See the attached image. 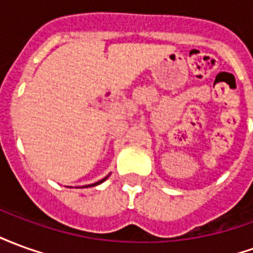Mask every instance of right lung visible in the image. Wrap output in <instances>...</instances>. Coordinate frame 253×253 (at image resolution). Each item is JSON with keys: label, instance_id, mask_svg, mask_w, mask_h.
<instances>
[{"label": "right lung", "instance_id": "add662e5", "mask_svg": "<svg viewBox=\"0 0 253 253\" xmlns=\"http://www.w3.org/2000/svg\"><path fill=\"white\" fill-rule=\"evenodd\" d=\"M108 176H110V175H108ZM108 176H105L104 179H101V180L96 181V183H93V184H89V186H84V187H93V186H99L100 183H103V181H104V180H107V179H108Z\"/></svg>", "mask_w": 253, "mask_h": 253}]
</instances>
